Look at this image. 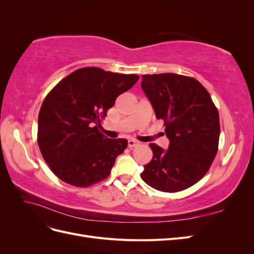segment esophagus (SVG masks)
Instances as JSON below:
<instances>
[{
	"mask_svg": "<svg viewBox=\"0 0 254 254\" xmlns=\"http://www.w3.org/2000/svg\"><path fill=\"white\" fill-rule=\"evenodd\" d=\"M137 145H140V143L134 141V140H129L128 141V147L129 148H133V147H135V146H137Z\"/></svg>",
	"mask_w": 254,
	"mask_h": 254,
	"instance_id": "1",
	"label": "esophagus"
}]
</instances>
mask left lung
Here are the masks:
<instances>
[{
  "instance_id": "left-lung-1",
  "label": "left lung",
  "mask_w": 254,
  "mask_h": 254,
  "mask_svg": "<svg viewBox=\"0 0 254 254\" xmlns=\"http://www.w3.org/2000/svg\"><path fill=\"white\" fill-rule=\"evenodd\" d=\"M142 89L170 139L167 150L149 144L152 159L141 178L149 187L176 193L194 186L210 170L218 150L219 114L197 79L174 73L142 75Z\"/></svg>"
}]
</instances>
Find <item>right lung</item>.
<instances>
[{
    "label": "right lung",
    "mask_w": 254,
    "mask_h": 254,
    "mask_svg": "<svg viewBox=\"0 0 254 254\" xmlns=\"http://www.w3.org/2000/svg\"><path fill=\"white\" fill-rule=\"evenodd\" d=\"M139 78L135 74L82 67L60 80L45 96L37 140L44 161L60 180L88 188L110 175L128 142L108 139L101 132V123L117 97Z\"/></svg>",
    "instance_id": "1"
}]
</instances>
